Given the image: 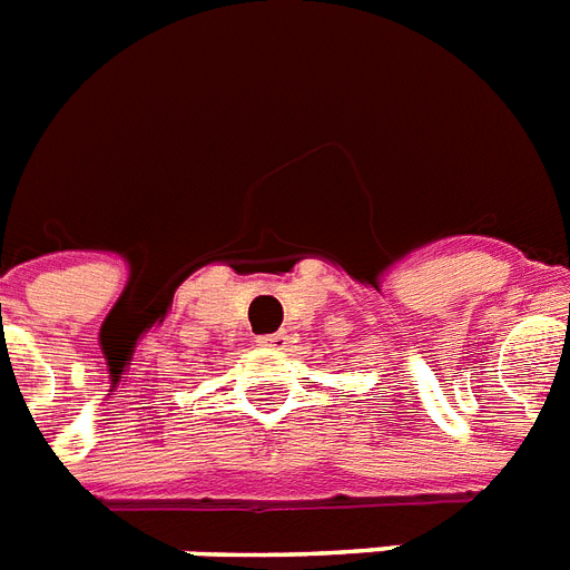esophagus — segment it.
<instances>
[{"label": "esophagus", "instance_id": "34e87169", "mask_svg": "<svg viewBox=\"0 0 570 570\" xmlns=\"http://www.w3.org/2000/svg\"><path fill=\"white\" fill-rule=\"evenodd\" d=\"M254 343H257V346H268V348H284L286 343H289V337H286V331H275V334H259Z\"/></svg>", "mask_w": 570, "mask_h": 570}]
</instances>
